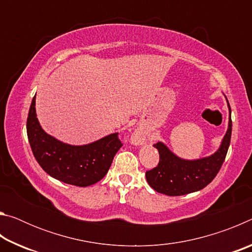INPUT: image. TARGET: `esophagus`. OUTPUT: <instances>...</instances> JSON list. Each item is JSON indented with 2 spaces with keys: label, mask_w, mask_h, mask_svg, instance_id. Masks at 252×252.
<instances>
[{
  "label": "esophagus",
  "mask_w": 252,
  "mask_h": 252,
  "mask_svg": "<svg viewBox=\"0 0 252 252\" xmlns=\"http://www.w3.org/2000/svg\"><path fill=\"white\" fill-rule=\"evenodd\" d=\"M144 140H146L144 139V135L140 131H134L131 136V141L135 146H142L144 143Z\"/></svg>",
  "instance_id": "1"
}]
</instances>
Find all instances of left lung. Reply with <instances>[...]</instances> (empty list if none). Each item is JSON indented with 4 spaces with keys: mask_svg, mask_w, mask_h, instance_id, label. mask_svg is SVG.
<instances>
[{
    "mask_svg": "<svg viewBox=\"0 0 252 252\" xmlns=\"http://www.w3.org/2000/svg\"><path fill=\"white\" fill-rule=\"evenodd\" d=\"M225 100L229 109L228 129L219 148L212 155L188 160L178 157L163 142L155 144L160 155L159 164L146 173L147 181L152 189L174 197L201 190L215 179L227 156L231 139V109L227 97Z\"/></svg>",
    "mask_w": 252,
    "mask_h": 252,
    "instance_id": "left-lung-1",
    "label": "left lung"
}]
</instances>
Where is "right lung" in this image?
Returning <instances> with one entry per match:
<instances>
[{
	"mask_svg": "<svg viewBox=\"0 0 252 252\" xmlns=\"http://www.w3.org/2000/svg\"><path fill=\"white\" fill-rule=\"evenodd\" d=\"M35 96L30 106L27 132L37 163L49 176L67 185L89 187L100 181L122 147L118 132L82 146L60 141L42 129L36 118Z\"/></svg>",
	"mask_w": 252,
	"mask_h": 252,
	"instance_id": "1",
	"label": "right lung"
}]
</instances>
